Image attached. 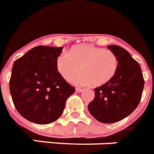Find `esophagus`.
<instances>
[{
	"label": "esophagus",
	"instance_id": "obj_1",
	"mask_svg": "<svg viewBox=\"0 0 154 154\" xmlns=\"http://www.w3.org/2000/svg\"><path fill=\"white\" fill-rule=\"evenodd\" d=\"M75 91H76V92H82V91H83V89H81V88H76Z\"/></svg>",
	"mask_w": 154,
	"mask_h": 154
}]
</instances>
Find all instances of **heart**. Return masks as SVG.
<instances>
[{
    "instance_id": "obj_1",
    "label": "heart",
    "mask_w": 154,
    "mask_h": 154,
    "mask_svg": "<svg viewBox=\"0 0 154 154\" xmlns=\"http://www.w3.org/2000/svg\"><path fill=\"white\" fill-rule=\"evenodd\" d=\"M55 66L64 79L69 81L79 72L74 79L79 85L97 87L112 80L119 67L117 56L112 51L103 49L93 45H78L68 53H62L56 58Z\"/></svg>"
}]
</instances>
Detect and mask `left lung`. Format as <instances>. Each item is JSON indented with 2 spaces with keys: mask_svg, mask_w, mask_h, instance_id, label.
I'll return each mask as SVG.
<instances>
[{
  "mask_svg": "<svg viewBox=\"0 0 154 154\" xmlns=\"http://www.w3.org/2000/svg\"><path fill=\"white\" fill-rule=\"evenodd\" d=\"M107 48L117 56L118 70L112 80L94 89L95 98L88 109L99 122L112 123L136 109L142 97L144 79L140 65L126 49L117 45Z\"/></svg>",
  "mask_w": 154,
  "mask_h": 154,
  "instance_id": "left-lung-1",
  "label": "left lung"
}]
</instances>
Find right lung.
I'll return each mask as SVG.
<instances>
[{
	"label": "right lung",
	"mask_w": 154,
	"mask_h": 154,
	"mask_svg": "<svg viewBox=\"0 0 154 154\" xmlns=\"http://www.w3.org/2000/svg\"><path fill=\"white\" fill-rule=\"evenodd\" d=\"M62 49L37 46L14 62L9 82L12 100L17 112L32 123L57 120L75 90L56 69V58Z\"/></svg>",
	"instance_id": "1"
}]
</instances>
